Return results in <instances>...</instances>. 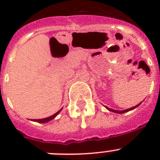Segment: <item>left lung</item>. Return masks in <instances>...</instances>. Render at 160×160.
<instances>
[{"label": "left lung", "instance_id": "8db88e82", "mask_svg": "<svg viewBox=\"0 0 160 160\" xmlns=\"http://www.w3.org/2000/svg\"><path fill=\"white\" fill-rule=\"evenodd\" d=\"M139 104H140V103H139ZM139 104H138V105H137V106H135V107H131V108H130V109H128V110H124V111H114V110H111V109H109V108H107H107L108 109V110H110V111H113V112H115V113H119V114H122V113L128 112V111H131V110H133V109L136 108V107H138V106L139 105Z\"/></svg>", "mask_w": 160, "mask_h": 160}]
</instances>
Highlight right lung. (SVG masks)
<instances>
[{
	"instance_id": "right-lung-1",
	"label": "right lung",
	"mask_w": 160,
	"mask_h": 160,
	"mask_svg": "<svg viewBox=\"0 0 160 160\" xmlns=\"http://www.w3.org/2000/svg\"><path fill=\"white\" fill-rule=\"evenodd\" d=\"M60 112V111H58L57 113H55L54 114H53V115H51V116L48 117V118H42V119H32L33 121H35V122H49V121H50L51 119H53V118H54L55 117L57 116L58 114V113Z\"/></svg>"
}]
</instances>
